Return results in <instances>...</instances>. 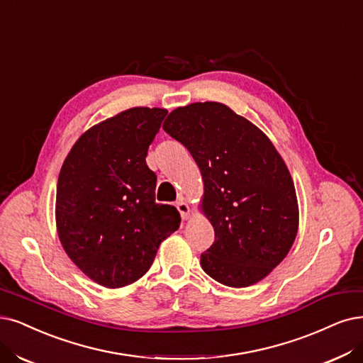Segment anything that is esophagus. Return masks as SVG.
I'll list each match as a JSON object with an SVG mask.
<instances>
[{"label": "esophagus", "instance_id": "esophagus-1", "mask_svg": "<svg viewBox=\"0 0 363 363\" xmlns=\"http://www.w3.org/2000/svg\"><path fill=\"white\" fill-rule=\"evenodd\" d=\"M177 209L179 211L182 220H189L190 218V206H189V203H186V200L184 197L178 199Z\"/></svg>", "mask_w": 363, "mask_h": 363}]
</instances>
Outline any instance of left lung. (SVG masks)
Segmentation results:
<instances>
[{"instance_id": "1", "label": "left lung", "mask_w": 363, "mask_h": 363, "mask_svg": "<svg viewBox=\"0 0 363 363\" xmlns=\"http://www.w3.org/2000/svg\"><path fill=\"white\" fill-rule=\"evenodd\" d=\"M163 128L190 151L203 179L200 209L216 240L200 256L218 283H259L289 254L299 229L291 174L269 138L217 101L169 113Z\"/></svg>"}]
</instances>
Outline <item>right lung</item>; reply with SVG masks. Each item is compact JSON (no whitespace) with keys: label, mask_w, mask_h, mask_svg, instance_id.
I'll list each match as a JSON object with an SVG mask.
<instances>
[{"label":"right lung","mask_w":363,"mask_h":363,"mask_svg":"<svg viewBox=\"0 0 363 363\" xmlns=\"http://www.w3.org/2000/svg\"><path fill=\"white\" fill-rule=\"evenodd\" d=\"M166 115L160 107L119 112L88 128L62 163L58 238L70 260L103 287L142 278L179 227L177 208L155 203L157 177L145 160Z\"/></svg>","instance_id":"add662e5"}]
</instances>
